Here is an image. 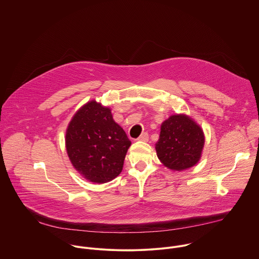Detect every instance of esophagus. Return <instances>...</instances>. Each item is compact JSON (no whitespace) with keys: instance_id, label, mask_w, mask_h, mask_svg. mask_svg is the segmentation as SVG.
I'll use <instances>...</instances> for the list:
<instances>
[{"instance_id":"obj_1","label":"esophagus","mask_w":259,"mask_h":259,"mask_svg":"<svg viewBox=\"0 0 259 259\" xmlns=\"http://www.w3.org/2000/svg\"><path fill=\"white\" fill-rule=\"evenodd\" d=\"M138 140H139V141H142V142H148V141H149V135H148V133L142 134V135L139 137Z\"/></svg>"}]
</instances>
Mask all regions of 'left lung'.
I'll use <instances>...</instances> for the list:
<instances>
[{
  "label": "left lung",
  "mask_w": 259,
  "mask_h": 259,
  "mask_svg": "<svg viewBox=\"0 0 259 259\" xmlns=\"http://www.w3.org/2000/svg\"><path fill=\"white\" fill-rule=\"evenodd\" d=\"M205 136L201 126L186 114H172L161 124L156 143L161 163L172 171L194 167L201 159Z\"/></svg>",
  "instance_id": "8db88e82"
}]
</instances>
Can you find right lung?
Masks as SVG:
<instances>
[{"label":"right lung","instance_id":"right-lung-1","mask_svg":"<svg viewBox=\"0 0 259 259\" xmlns=\"http://www.w3.org/2000/svg\"><path fill=\"white\" fill-rule=\"evenodd\" d=\"M131 145L125 132L113 120L110 108L95 100L75 112L66 130L65 146L72 166L96 184L120 174Z\"/></svg>","mask_w":259,"mask_h":259}]
</instances>
